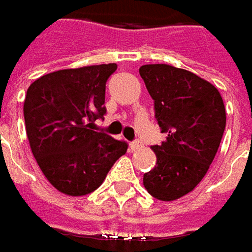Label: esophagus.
Segmentation results:
<instances>
[{
	"mask_svg": "<svg viewBox=\"0 0 252 252\" xmlns=\"http://www.w3.org/2000/svg\"><path fill=\"white\" fill-rule=\"evenodd\" d=\"M142 146V142L140 140H133L130 142V150H136V149H139Z\"/></svg>",
	"mask_w": 252,
	"mask_h": 252,
	"instance_id": "34e87169",
	"label": "esophagus"
}]
</instances>
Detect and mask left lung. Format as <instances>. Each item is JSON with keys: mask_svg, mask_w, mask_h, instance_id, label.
<instances>
[{"mask_svg": "<svg viewBox=\"0 0 252 252\" xmlns=\"http://www.w3.org/2000/svg\"><path fill=\"white\" fill-rule=\"evenodd\" d=\"M139 73L155 103V118L167 137L152 146L155 169L145 173L146 190L161 201L190 193L206 176L225 129L217 88L193 72L164 63L143 65Z\"/></svg>", "mask_w": 252, "mask_h": 252, "instance_id": "1", "label": "left lung"}]
</instances>
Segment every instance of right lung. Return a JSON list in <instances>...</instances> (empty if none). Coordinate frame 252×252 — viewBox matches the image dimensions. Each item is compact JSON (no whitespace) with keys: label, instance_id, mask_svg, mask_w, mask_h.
Returning <instances> with one entry per match:
<instances>
[{"label":"right lung","instance_id":"1","mask_svg":"<svg viewBox=\"0 0 252 252\" xmlns=\"http://www.w3.org/2000/svg\"><path fill=\"white\" fill-rule=\"evenodd\" d=\"M116 69V63H103L57 70L27 91L24 119L32 155L61 193H92L127 150L125 140L92 130L106 115V82Z\"/></svg>","mask_w":252,"mask_h":252}]
</instances>
